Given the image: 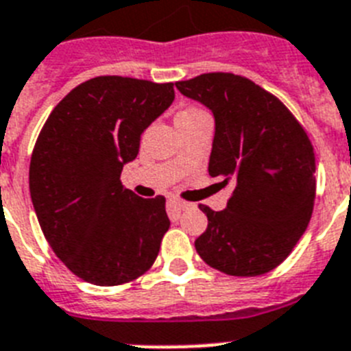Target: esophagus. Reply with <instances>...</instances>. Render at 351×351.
Masks as SVG:
<instances>
[{
	"mask_svg": "<svg viewBox=\"0 0 351 351\" xmlns=\"http://www.w3.org/2000/svg\"><path fill=\"white\" fill-rule=\"evenodd\" d=\"M169 204H170V208L176 209V211H181V209H184L190 206L188 202H184V200H181V199H176V197L169 200Z\"/></svg>",
	"mask_w": 351,
	"mask_h": 351,
	"instance_id": "obj_1",
	"label": "esophagus"
}]
</instances>
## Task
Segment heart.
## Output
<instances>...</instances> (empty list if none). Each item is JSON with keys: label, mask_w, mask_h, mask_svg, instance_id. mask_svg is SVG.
Masks as SVG:
<instances>
[{"label": "heart", "mask_w": 351, "mask_h": 351, "mask_svg": "<svg viewBox=\"0 0 351 351\" xmlns=\"http://www.w3.org/2000/svg\"><path fill=\"white\" fill-rule=\"evenodd\" d=\"M202 112V110H197V108H190V110H184V112H181L179 115H193V113H199Z\"/></svg>", "instance_id": "1"}]
</instances>
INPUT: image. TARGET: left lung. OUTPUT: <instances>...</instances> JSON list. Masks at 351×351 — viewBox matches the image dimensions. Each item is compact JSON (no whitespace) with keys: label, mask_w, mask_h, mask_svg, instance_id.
<instances>
[{"label":"left lung","mask_w":351,"mask_h":351,"mask_svg":"<svg viewBox=\"0 0 351 351\" xmlns=\"http://www.w3.org/2000/svg\"><path fill=\"white\" fill-rule=\"evenodd\" d=\"M176 86L215 115L208 170L232 190L223 211L199 206L208 229L195 239L197 252L227 275L268 274L309 226L316 195L313 143L286 104L248 77L208 73Z\"/></svg>","instance_id":"1"}]
</instances>
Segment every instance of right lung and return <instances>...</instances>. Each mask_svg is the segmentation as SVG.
<instances>
[{
  "label": "right lung",
  "mask_w": 351,
  "mask_h": 351,
  "mask_svg": "<svg viewBox=\"0 0 351 351\" xmlns=\"http://www.w3.org/2000/svg\"><path fill=\"white\" fill-rule=\"evenodd\" d=\"M173 97V83L92 77L56 104L38 134L33 208L53 252L85 282L119 286L154 265L170 227L165 197L134 195L121 172Z\"/></svg>",
  "instance_id": "obj_1"
}]
</instances>
